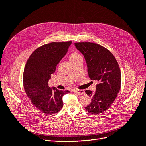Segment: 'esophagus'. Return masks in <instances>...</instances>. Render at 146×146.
<instances>
[{"label":"esophagus","mask_w":146,"mask_h":146,"mask_svg":"<svg viewBox=\"0 0 146 146\" xmlns=\"http://www.w3.org/2000/svg\"><path fill=\"white\" fill-rule=\"evenodd\" d=\"M74 92L76 93H77L78 95H82L85 94V91L84 90H74Z\"/></svg>","instance_id":"1"}]
</instances>
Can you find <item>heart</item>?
<instances>
[{
    "mask_svg": "<svg viewBox=\"0 0 146 146\" xmlns=\"http://www.w3.org/2000/svg\"><path fill=\"white\" fill-rule=\"evenodd\" d=\"M80 58H81V56L80 54L77 53V52H73L71 55L70 56V58H69V59L70 60V62H72V61H74Z\"/></svg>",
    "mask_w": 146,
    "mask_h": 146,
    "instance_id": "heart-1",
    "label": "heart"
}]
</instances>
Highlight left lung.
<instances>
[{
  "instance_id": "obj_1",
  "label": "left lung",
  "mask_w": 146,
  "mask_h": 146,
  "mask_svg": "<svg viewBox=\"0 0 146 146\" xmlns=\"http://www.w3.org/2000/svg\"><path fill=\"white\" fill-rule=\"evenodd\" d=\"M76 48L84 55L90 78L97 80L95 92L86 90L91 103L86 110L98 114L108 110L115 99L121 84V73L118 62L107 48L93 43H76Z\"/></svg>"
}]
</instances>
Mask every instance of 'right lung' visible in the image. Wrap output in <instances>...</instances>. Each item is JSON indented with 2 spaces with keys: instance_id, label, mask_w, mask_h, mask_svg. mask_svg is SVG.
<instances>
[{
  "instance_id": "1",
  "label": "right lung",
  "mask_w": 146,
  "mask_h": 146,
  "mask_svg": "<svg viewBox=\"0 0 146 146\" xmlns=\"http://www.w3.org/2000/svg\"><path fill=\"white\" fill-rule=\"evenodd\" d=\"M72 43L64 41L44 44L35 50L27 62L23 74L25 91L33 105L46 114L59 111L64 105L62 96L70 92L50 88L48 80Z\"/></svg>"
}]
</instances>
